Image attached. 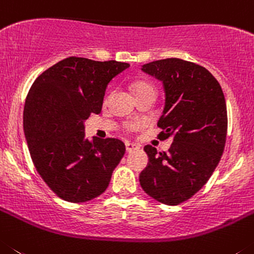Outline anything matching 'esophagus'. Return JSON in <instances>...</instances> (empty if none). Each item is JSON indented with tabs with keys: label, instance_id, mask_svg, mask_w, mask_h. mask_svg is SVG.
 I'll use <instances>...</instances> for the list:
<instances>
[{
	"label": "esophagus",
	"instance_id": "34e87169",
	"mask_svg": "<svg viewBox=\"0 0 254 254\" xmlns=\"http://www.w3.org/2000/svg\"><path fill=\"white\" fill-rule=\"evenodd\" d=\"M125 147H127V152H134V150H138L139 148V145L138 144H134V143H130V141H127V143H125Z\"/></svg>",
	"mask_w": 254,
	"mask_h": 254
}]
</instances>
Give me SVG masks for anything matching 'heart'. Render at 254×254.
<instances>
[{"mask_svg": "<svg viewBox=\"0 0 254 254\" xmlns=\"http://www.w3.org/2000/svg\"><path fill=\"white\" fill-rule=\"evenodd\" d=\"M145 90H153V87L148 83H136V84H134V92H135V95H136V93L141 92V91H145ZM136 127H138V124H136V123H130V124L127 125V127H129V129H135Z\"/></svg>", "mask_w": 254, "mask_h": 254, "instance_id": "heart-1", "label": "heart"}]
</instances>
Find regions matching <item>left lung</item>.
Returning <instances> with one entry per match:
<instances>
[{"label": "left lung", "instance_id": "left-lung-1", "mask_svg": "<svg viewBox=\"0 0 254 254\" xmlns=\"http://www.w3.org/2000/svg\"><path fill=\"white\" fill-rule=\"evenodd\" d=\"M141 70L163 83L164 109L159 139L171 138L168 152L145 145L148 164L139 176L141 189L162 204L192 197L215 171L227 139L223 90L206 68L178 58L154 61Z\"/></svg>", "mask_w": 254, "mask_h": 254}]
</instances>
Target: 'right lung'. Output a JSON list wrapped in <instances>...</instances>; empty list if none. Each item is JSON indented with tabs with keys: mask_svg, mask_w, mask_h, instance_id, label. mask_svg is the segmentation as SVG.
Masks as SVG:
<instances>
[{
	"mask_svg": "<svg viewBox=\"0 0 254 254\" xmlns=\"http://www.w3.org/2000/svg\"><path fill=\"white\" fill-rule=\"evenodd\" d=\"M129 63L69 57L43 72L24 107V132L36 171L50 190L69 202L105 192L125 144L84 136V122L100 114L111 79Z\"/></svg>",
	"mask_w": 254,
	"mask_h": 254,
	"instance_id": "1",
	"label": "right lung"
}]
</instances>
